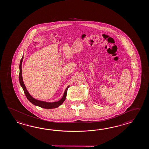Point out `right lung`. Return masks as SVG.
I'll use <instances>...</instances> for the list:
<instances>
[{"label": "right lung", "mask_w": 149, "mask_h": 149, "mask_svg": "<svg viewBox=\"0 0 149 149\" xmlns=\"http://www.w3.org/2000/svg\"><path fill=\"white\" fill-rule=\"evenodd\" d=\"M23 59V56H22V58H21V61H20V63H19V81L20 85L21 86V87H22L26 98H28L29 101L32 103L33 104L36 105V106H38L40 108H44V109H54V108L58 107L65 101V100L66 98V96H67V91H68V89L69 87L70 86L67 87L65 92L64 93L63 96L62 98H61L60 100L58 101L50 103V102H47L39 101V100H37L35 98H33L30 95L29 92H28V91H27V89L26 88L25 85L24 84L23 81L22 74V63Z\"/></svg>", "instance_id": "add662e5"}]
</instances>
